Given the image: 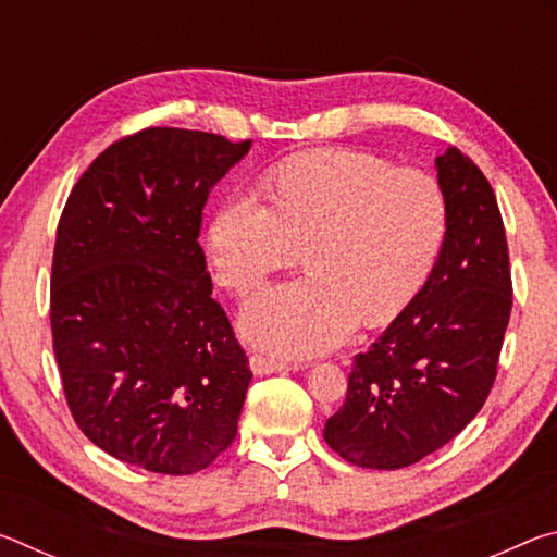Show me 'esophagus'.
I'll return each mask as SVG.
<instances>
[{
    "instance_id": "1",
    "label": "esophagus",
    "mask_w": 557,
    "mask_h": 557,
    "mask_svg": "<svg viewBox=\"0 0 557 557\" xmlns=\"http://www.w3.org/2000/svg\"><path fill=\"white\" fill-rule=\"evenodd\" d=\"M297 363H287V361H277V358H268L260 354L250 356V371L256 375H270V373H287V371H297Z\"/></svg>"
}]
</instances>
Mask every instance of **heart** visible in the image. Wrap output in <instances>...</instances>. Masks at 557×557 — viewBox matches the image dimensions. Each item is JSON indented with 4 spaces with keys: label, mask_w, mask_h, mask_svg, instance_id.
<instances>
[{
    "label": "heart",
    "mask_w": 557,
    "mask_h": 557,
    "mask_svg": "<svg viewBox=\"0 0 557 557\" xmlns=\"http://www.w3.org/2000/svg\"><path fill=\"white\" fill-rule=\"evenodd\" d=\"M272 205L252 191L225 199L209 225L219 280L240 295L299 260L307 277L245 301L250 344L285 358L324 354L361 319L383 326L425 287L447 235L440 184L418 169L346 149L297 157L272 178Z\"/></svg>",
    "instance_id": "1"
}]
</instances>
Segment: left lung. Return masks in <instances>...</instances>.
<instances>
[{
    "instance_id": "left-lung-1",
    "label": "left lung",
    "mask_w": 557,
    "mask_h": 557,
    "mask_svg": "<svg viewBox=\"0 0 557 557\" xmlns=\"http://www.w3.org/2000/svg\"><path fill=\"white\" fill-rule=\"evenodd\" d=\"M447 235L425 287L369 351L324 440L363 469H400L445 447L482 410L511 317V270L494 188L449 147L435 159Z\"/></svg>"
}]
</instances>
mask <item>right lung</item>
Here are the masks:
<instances>
[{
    "label": "right lung",
    "instance_id": "obj_1",
    "mask_svg": "<svg viewBox=\"0 0 557 557\" xmlns=\"http://www.w3.org/2000/svg\"><path fill=\"white\" fill-rule=\"evenodd\" d=\"M250 145L143 129L108 147L63 209L55 361L83 435L125 465L194 474L238 432L252 373L211 297L199 231L209 191Z\"/></svg>",
    "mask_w": 557,
    "mask_h": 557
}]
</instances>
